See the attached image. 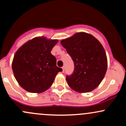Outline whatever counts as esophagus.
<instances>
[{
    "label": "esophagus",
    "instance_id": "34e87169",
    "mask_svg": "<svg viewBox=\"0 0 126 126\" xmlns=\"http://www.w3.org/2000/svg\"><path fill=\"white\" fill-rule=\"evenodd\" d=\"M62 72H64V66L62 67Z\"/></svg>",
    "mask_w": 126,
    "mask_h": 126
}]
</instances>
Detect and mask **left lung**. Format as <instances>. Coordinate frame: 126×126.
<instances>
[{
    "label": "left lung",
    "instance_id": "8db88e82",
    "mask_svg": "<svg viewBox=\"0 0 126 126\" xmlns=\"http://www.w3.org/2000/svg\"><path fill=\"white\" fill-rule=\"evenodd\" d=\"M74 63V71L66 80L69 86L80 93L94 90L104 79L108 59L104 47L95 37L80 32L60 42Z\"/></svg>",
    "mask_w": 126,
    "mask_h": 126
}]
</instances>
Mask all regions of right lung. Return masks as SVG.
I'll list each match as a JSON object with an SVG mask.
<instances>
[{
  "label": "right lung",
  "instance_id": "1",
  "mask_svg": "<svg viewBox=\"0 0 126 126\" xmlns=\"http://www.w3.org/2000/svg\"><path fill=\"white\" fill-rule=\"evenodd\" d=\"M59 42L37 37L24 43L14 54L12 69L19 85L28 92L42 93L48 89L62 68L51 51Z\"/></svg>",
  "mask_w": 126,
  "mask_h": 126
}]
</instances>
